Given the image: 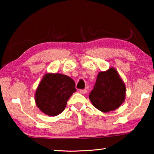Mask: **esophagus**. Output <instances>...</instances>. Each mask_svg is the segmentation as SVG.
I'll return each mask as SVG.
<instances>
[{
	"label": "esophagus",
	"mask_w": 154,
	"mask_h": 154,
	"mask_svg": "<svg viewBox=\"0 0 154 154\" xmlns=\"http://www.w3.org/2000/svg\"><path fill=\"white\" fill-rule=\"evenodd\" d=\"M87 92H88V90H85V89L80 90H79V92H80L81 94H85V93H87Z\"/></svg>",
	"instance_id": "1"
}]
</instances>
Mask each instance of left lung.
Wrapping results in <instances>:
<instances>
[{"label":"left lung","mask_w":154,"mask_h":154,"mask_svg":"<svg viewBox=\"0 0 154 154\" xmlns=\"http://www.w3.org/2000/svg\"><path fill=\"white\" fill-rule=\"evenodd\" d=\"M125 96L124 83L116 70L111 68L99 72L89 98L96 109L106 113L118 109L123 103Z\"/></svg>","instance_id":"8db88e82"}]
</instances>
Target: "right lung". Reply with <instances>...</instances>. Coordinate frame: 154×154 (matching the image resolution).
Segmentation results:
<instances>
[{"mask_svg":"<svg viewBox=\"0 0 154 154\" xmlns=\"http://www.w3.org/2000/svg\"><path fill=\"white\" fill-rule=\"evenodd\" d=\"M76 90L75 83L71 77L59 73H48L36 89V106L48 116H58L64 111L69 98Z\"/></svg>","mask_w":154,"mask_h":154,"instance_id":"right-lung-1","label":"right lung"}]
</instances>
